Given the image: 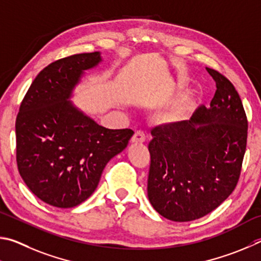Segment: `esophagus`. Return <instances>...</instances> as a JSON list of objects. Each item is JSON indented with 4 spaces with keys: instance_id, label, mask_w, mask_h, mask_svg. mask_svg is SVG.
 I'll list each match as a JSON object with an SVG mask.
<instances>
[{
    "instance_id": "1",
    "label": "esophagus",
    "mask_w": 261,
    "mask_h": 261,
    "mask_svg": "<svg viewBox=\"0 0 261 261\" xmlns=\"http://www.w3.org/2000/svg\"><path fill=\"white\" fill-rule=\"evenodd\" d=\"M145 141V134L143 130H135V133L132 138V142L133 143H142Z\"/></svg>"
}]
</instances>
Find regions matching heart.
Listing matches in <instances>:
<instances>
[{"label": "heart", "instance_id": "heart-1", "mask_svg": "<svg viewBox=\"0 0 261 261\" xmlns=\"http://www.w3.org/2000/svg\"><path fill=\"white\" fill-rule=\"evenodd\" d=\"M190 105V100L189 99H182L180 102H177L176 104L173 105L167 111V118L168 119H177L180 116L184 114L187 109L189 108Z\"/></svg>", "mask_w": 261, "mask_h": 261}]
</instances>
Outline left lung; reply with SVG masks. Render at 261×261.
<instances>
[{"mask_svg":"<svg viewBox=\"0 0 261 261\" xmlns=\"http://www.w3.org/2000/svg\"><path fill=\"white\" fill-rule=\"evenodd\" d=\"M217 90L189 120L154 127L148 145L151 163L148 197L156 211L186 222L212 212L239 182L248 119L234 85L206 67Z\"/></svg>","mask_w":261,"mask_h":261,"instance_id":"1","label":"left lung"}]
</instances>
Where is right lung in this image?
I'll return each mask as SVG.
<instances>
[{
  "label": "right lung",
  "mask_w": 261,
  "mask_h": 261,
  "mask_svg": "<svg viewBox=\"0 0 261 261\" xmlns=\"http://www.w3.org/2000/svg\"><path fill=\"white\" fill-rule=\"evenodd\" d=\"M99 51L49 64L27 90L16 119V157L21 179L36 197L68 208L90 197L111 158L127 147L132 129H109L74 107L73 89Z\"/></svg>",
  "instance_id": "1"
}]
</instances>
